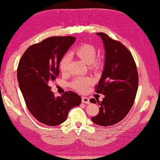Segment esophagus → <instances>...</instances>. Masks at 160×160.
Here are the masks:
<instances>
[{
  "instance_id": "esophagus-1",
  "label": "esophagus",
  "mask_w": 160,
  "mask_h": 160,
  "mask_svg": "<svg viewBox=\"0 0 160 160\" xmlns=\"http://www.w3.org/2000/svg\"><path fill=\"white\" fill-rule=\"evenodd\" d=\"M81 101H82V103L90 104V100H89V98H88L82 97V98H81Z\"/></svg>"
}]
</instances>
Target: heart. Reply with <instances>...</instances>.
Returning a JSON list of instances; mask_svg holds the SVG:
<instances>
[{
    "mask_svg": "<svg viewBox=\"0 0 160 160\" xmlns=\"http://www.w3.org/2000/svg\"><path fill=\"white\" fill-rule=\"evenodd\" d=\"M72 54H74L78 58L82 60L86 64L90 65V68L98 70L102 67L103 61L101 58H95L97 55V49L93 45L85 43L81 44L75 49ZM71 58L69 55H65L60 61L59 68L61 72L65 74L69 71ZM92 80L89 77H77L72 80L70 86L72 89H74L79 92H84L88 90L89 86L92 83Z\"/></svg>",
    "mask_w": 160,
    "mask_h": 160,
    "instance_id": "1",
    "label": "heart"
}]
</instances>
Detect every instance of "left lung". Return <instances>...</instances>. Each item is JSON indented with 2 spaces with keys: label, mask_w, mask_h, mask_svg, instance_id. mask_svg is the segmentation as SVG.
Returning a JSON list of instances; mask_svg holds the SVG:
<instances>
[{
  "label": "left lung",
  "mask_w": 160,
  "mask_h": 160,
  "mask_svg": "<svg viewBox=\"0 0 160 160\" xmlns=\"http://www.w3.org/2000/svg\"><path fill=\"white\" fill-rule=\"evenodd\" d=\"M104 42L106 51L104 69L95 86V91L105 95L102 101L90 99L100 106L98 114L91 118L95 124L111 126L128 115L136 98L138 75L133 56L120 42L103 32H98Z\"/></svg>",
  "instance_id": "left-lung-1"
}]
</instances>
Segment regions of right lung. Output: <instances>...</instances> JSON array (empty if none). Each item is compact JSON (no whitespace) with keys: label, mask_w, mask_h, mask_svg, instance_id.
<instances>
[{"label":"right lung","mask_w":160,"mask_h":160,"mask_svg":"<svg viewBox=\"0 0 160 160\" xmlns=\"http://www.w3.org/2000/svg\"><path fill=\"white\" fill-rule=\"evenodd\" d=\"M75 42L72 36L48 38L26 50L17 68V79L26 107L42 124L56 126L65 122L72 108L81 98L66 91L56 98L49 84L59 74L61 58Z\"/></svg>","instance_id":"obj_1"}]
</instances>
